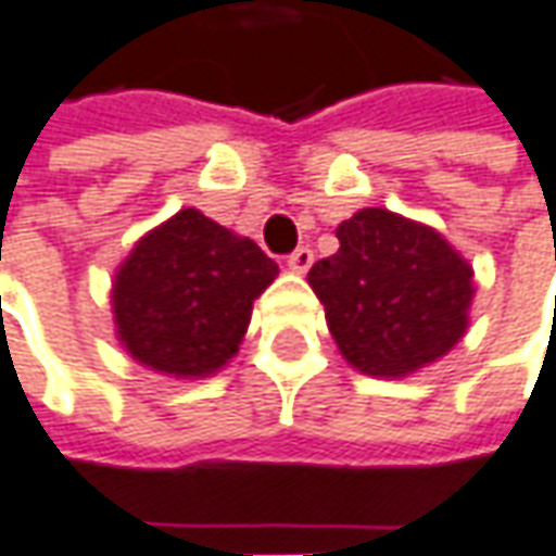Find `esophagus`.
Here are the masks:
<instances>
[{
	"instance_id": "34e87169",
	"label": "esophagus",
	"mask_w": 556,
	"mask_h": 556,
	"mask_svg": "<svg viewBox=\"0 0 556 556\" xmlns=\"http://www.w3.org/2000/svg\"><path fill=\"white\" fill-rule=\"evenodd\" d=\"M286 267H289L292 274H307L309 267H313V249L307 247L294 249L292 255L286 258Z\"/></svg>"
}]
</instances>
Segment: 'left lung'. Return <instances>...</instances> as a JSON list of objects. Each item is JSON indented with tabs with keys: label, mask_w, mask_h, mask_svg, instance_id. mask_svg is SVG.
Listing matches in <instances>:
<instances>
[{
	"label": "left lung",
	"mask_w": 556,
	"mask_h": 556,
	"mask_svg": "<svg viewBox=\"0 0 556 556\" xmlns=\"http://www.w3.org/2000/svg\"><path fill=\"white\" fill-rule=\"evenodd\" d=\"M338 240L307 282L356 371L402 380L466 338L475 270L435 228L365 206L338 225Z\"/></svg>",
	"instance_id": "left-lung-1"
}]
</instances>
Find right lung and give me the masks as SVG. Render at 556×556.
<instances>
[{
  "instance_id": "1",
  "label": "right lung",
  "mask_w": 556,
  "mask_h": 556,
  "mask_svg": "<svg viewBox=\"0 0 556 556\" xmlns=\"http://www.w3.org/2000/svg\"><path fill=\"white\" fill-rule=\"evenodd\" d=\"M279 267L249 237L185 206L142 233L112 279L115 338L142 368L203 380L237 356Z\"/></svg>"
}]
</instances>
